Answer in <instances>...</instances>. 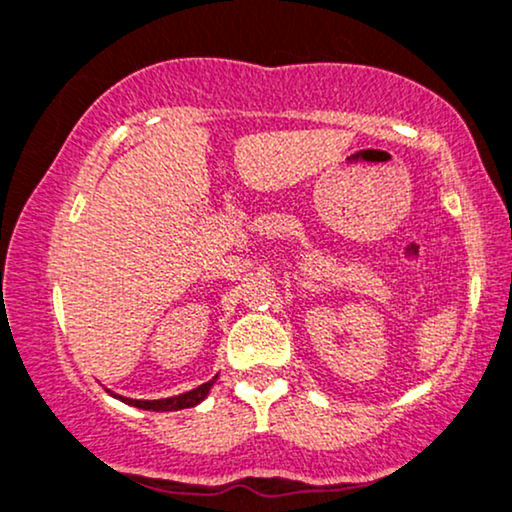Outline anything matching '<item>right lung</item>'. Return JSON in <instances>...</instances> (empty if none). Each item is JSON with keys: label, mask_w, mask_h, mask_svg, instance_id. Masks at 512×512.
Here are the masks:
<instances>
[{"label": "right lung", "mask_w": 512, "mask_h": 512, "mask_svg": "<svg viewBox=\"0 0 512 512\" xmlns=\"http://www.w3.org/2000/svg\"><path fill=\"white\" fill-rule=\"evenodd\" d=\"M218 378V376H215ZM215 378H210L208 383H203V386H198L194 390H189V393H182V395H172V398H160V400H134V398H122V395L112 393V390H107V393H112L114 398L126 402V405H134L138 410H150V412H177V410H186V407H196L198 402L206 400V395L210 393V388H213Z\"/></svg>", "instance_id": "right-lung-1"}]
</instances>
